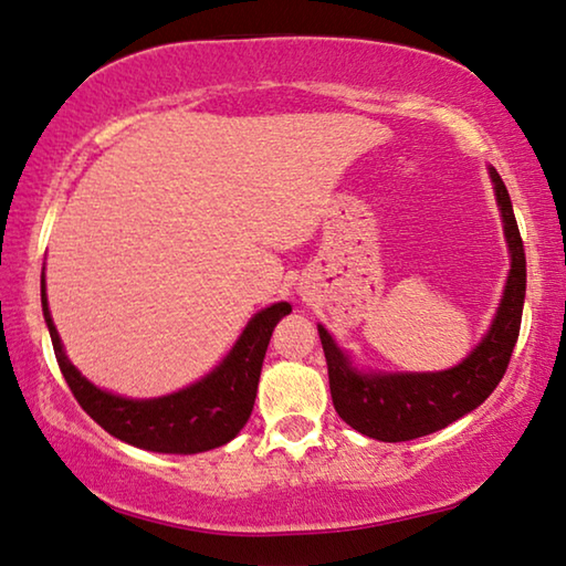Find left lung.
<instances>
[{
    "instance_id": "left-lung-1",
    "label": "left lung",
    "mask_w": 566,
    "mask_h": 566,
    "mask_svg": "<svg viewBox=\"0 0 566 566\" xmlns=\"http://www.w3.org/2000/svg\"><path fill=\"white\" fill-rule=\"evenodd\" d=\"M489 174L504 219L511 269L496 317L463 363L441 373H360L335 345L329 332L317 325L327 357L332 402L337 416L357 433L385 443L436 433L465 412L476 410L504 378L522 327L526 256L506 186L496 168H489Z\"/></svg>"
}]
</instances>
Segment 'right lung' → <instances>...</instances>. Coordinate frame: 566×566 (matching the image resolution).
<instances>
[{
    "instance_id": "right-lung-1",
    "label": "right lung",
    "mask_w": 566,
    "mask_h": 566,
    "mask_svg": "<svg viewBox=\"0 0 566 566\" xmlns=\"http://www.w3.org/2000/svg\"><path fill=\"white\" fill-rule=\"evenodd\" d=\"M290 312L292 307L286 302H276L256 312L223 363L199 382L164 398L133 400L95 388L67 360L50 315L42 274V315L48 322L60 370L80 408L111 436L154 453H201L237 438L254 408L269 339L276 322Z\"/></svg>"
}]
</instances>
